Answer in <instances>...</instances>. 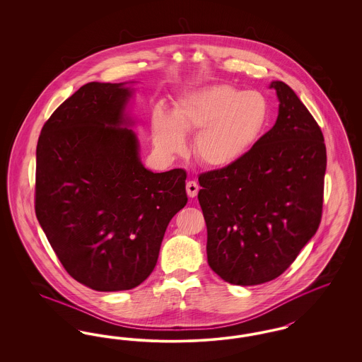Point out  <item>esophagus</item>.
I'll use <instances>...</instances> for the list:
<instances>
[{
    "label": "esophagus",
    "instance_id": "esophagus-1",
    "mask_svg": "<svg viewBox=\"0 0 362 362\" xmlns=\"http://www.w3.org/2000/svg\"><path fill=\"white\" fill-rule=\"evenodd\" d=\"M186 189H187V195H189V198H194V197H197V194L199 191V186L197 185V182L189 180V182H187V185H186Z\"/></svg>",
    "mask_w": 362,
    "mask_h": 362
}]
</instances>
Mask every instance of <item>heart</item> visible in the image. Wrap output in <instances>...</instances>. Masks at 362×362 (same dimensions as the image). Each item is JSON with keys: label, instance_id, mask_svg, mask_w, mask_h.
Here are the masks:
<instances>
[{"label": "heart", "instance_id": "heart-1", "mask_svg": "<svg viewBox=\"0 0 362 362\" xmlns=\"http://www.w3.org/2000/svg\"><path fill=\"white\" fill-rule=\"evenodd\" d=\"M272 118L269 99L259 90L228 84L191 90L173 107L152 114V139L161 155L187 151L186 134L197 133L194 156L210 168H226L240 161L257 144Z\"/></svg>", "mask_w": 362, "mask_h": 362}]
</instances>
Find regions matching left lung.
Returning a JSON list of instances; mask_svg holds the SVG:
<instances>
[{
	"label": "left lung",
	"instance_id": "left-lung-1",
	"mask_svg": "<svg viewBox=\"0 0 362 362\" xmlns=\"http://www.w3.org/2000/svg\"><path fill=\"white\" fill-rule=\"evenodd\" d=\"M276 124L236 164L201 173L207 263L251 286L281 276L316 233L327 155L319 124L292 88L273 81Z\"/></svg>",
	"mask_w": 362,
	"mask_h": 362
}]
</instances>
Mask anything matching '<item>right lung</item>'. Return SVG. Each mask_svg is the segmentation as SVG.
<instances>
[{
  "mask_svg": "<svg viewBox=\"0 0 362 362\" xmlns=\"http://www.w3.org/2000/svg\"><path fill=\"white\" fill-rule=\"evenodd\" d=\"M133 83L81 86L36 146L37 221L65 270L98 292L151 276L167 226L187 204L185 170L155 173L141 161L126 112Z\"/></svg>",
  "mask_w": 362,
  "mask_h": 362,
  "instance_id": "right-lung-1",
  "label": "right lung"
}]
</instances>
